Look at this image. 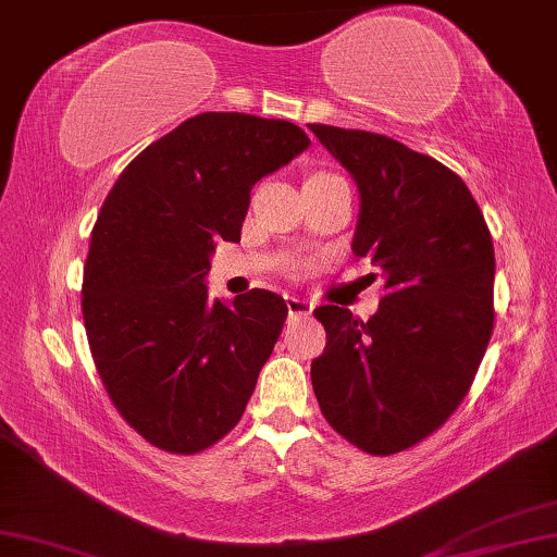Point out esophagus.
<instances>
[{"instance_id": "34e87169", "label": "esophagus", "mask_w": 557, "mask_h": 557, "mask_svg": "<svg viewBox=\"0 0 557 557\" xmlns=\"http://www.w3.org/2000/svg\"><path fill=\"white\" fill-rule=\"evenodd\" d=\"M286 306H288V315H311L313 311V301L301 296H286Z\"/></svg>"}]
</instances>
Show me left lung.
Instances as JSON below:
<instances>
[{
    "mask_svg": "<svg viewBox=\"0 0 557 557\" xmlns=\"http://www.w3.org/2000/svg\"><path fill=\"white\" fill-rule=\"evenodd\" d=\"M358 189L356 256L386 296L368 321L319 306L329 344L311 363L326 421L373 456L406 450L448 421L493 331L491 231L463 178L383 134L308 124Z\"/></svg>",
    "mask_w": 557,
    "mask_h": 557,
    "instance_id": "1",
    "label": "left lung"
}]
</instances>
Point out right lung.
Segmentation results:
<instances>
[{"label": "right lung", "instance_id": "obj_1", "mask_svg": "<svg viewBox=\"0 0 557 557\" xmlns=\"http://www.w3.org/2000/svg\"><path fill=\"white\" fill-rule=\"evenodd\" d=\"M308 144L284 119L207 111L149 144L109 191L82 313L109 398L151 446L189 456L244 416L288 306L263 288L211 301V253L242 238L253 184Z\"/></svg>", "mask_w": 557, "mask_h": 557}]
</instances>
